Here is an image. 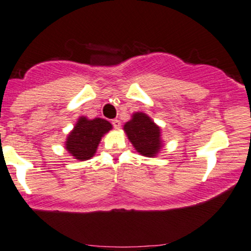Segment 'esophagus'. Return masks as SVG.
Wrapping results in <instances>:
<instances>
[{
  "label": "esophagus",
  "mask_w": 251,
  "mask_h": 251,
  "mask_svg": "<svg viewBox=\"0 0 251 251\" xmlns=\"http://www.w3.org/2000/svg\"><path fill=\"white\" fill-rule=\"evenodd\" d=\"M112 125H113V127L114 128H120V126H122V123H120V120H118V119H113L112 120Z\"/></svg>",
  "instance_id": "1"
}]
</instances>
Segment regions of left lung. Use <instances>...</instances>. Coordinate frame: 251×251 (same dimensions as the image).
I'll use <instances>...</instances> for the list:
<instances>
[{"label": "left lung", "mask_w": 251, "mask_h": 251, "mask_svg": "<svg viewBox=\"0 0 251 251\" xmlns=\"http://www.w3.org/2000/svg\"><path fill=\"white\" fill-rule=\"evenodd\" d=\"M124 131L141 155L153 158L161 149L160 127L147 114L143 112L134 113L132 119L124 125Z\"/></svg>", "instance_id": "left-lung-1"}]
</instances>
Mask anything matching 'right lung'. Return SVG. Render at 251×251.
<instances>
[{"instance_id":"add662e5","label":"right lung","mask_w":251,"mask_h":251,"mask_svg":"<svg viewBox=\"0 0 251 251\" xmlns=\"http://www.w3.org/2000/svg\"><path fill=\"white\" fill-rule=\"evenodd\" d=\"M112 129V125L101 118L90 120L80 117L65 141V149L75 159L84 161L95 155L101 137Z\"/></svg>"}]
</instances>
